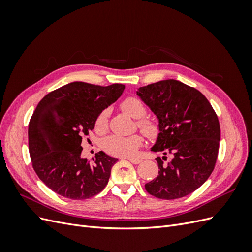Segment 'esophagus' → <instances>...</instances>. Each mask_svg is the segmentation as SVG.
<instances>
[{
  "mask_svg": "<svg viewBox=\"0 0 252 252\" xmlns=\"http://www.w3.org/2000/svg\"><path fill=\"white\" fill-rule=\"evenodd\" d=\"M128 161H130L132 164H140L142 162L140 158H128Z\"/></svg>",
  "mask_w": 252,
  "mask_h": 252,
  "instance_id": "esophagus-1",
  "label": "esophagus"
}]
</instances>
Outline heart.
<instances>
[{
	"mask_svg": "<svg viewBox=\"0 0 252 252\" xmlns=\"http://www.w3.org/2000/svg\"><path fill=\"white\" fill-rule=\"evenodd\" d=\"M121 109L128 113L134 119H138L136 125L144 135L149 139H154L158 134V125L156 121L145 117L147 110L144 103L140 98L135 96H128L121 103ZM108 110H103L95 121V130L98 132H104L108 126ZM142 140L140 135L133 134L129 136H123L113 134L105 139L103 143V148L107 154L121 157V158H130L133 157L139 147L141 146Z\"/></svg>",
	"mask_w": 252,
	"mask_h": 252,
	"instance_id": "1",
	"label": "heart"
}]
</instances>
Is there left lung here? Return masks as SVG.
<instances>
[{
	"mask_svg": "<svg viewBox=\"0 0 252 252\" xmlns=\"http://www.w3.org/2000/svg\"><path fill=\"white\" fill-rule=\"evenodd\" d=\"M136 94L158 119L159 133L151 150L164 154L157 158L158 177L145 189L163 200L192 193L216 166L220 139L216 111L199 90L177 80L140 87Z\"/></svg>",
	"mask_w": 252,
	"mask_h": 252,
	"instance_id": "8db88e82",
	"label": "left lung"
}]
</instances>
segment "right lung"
Segmentation results:
<instances>
[{
	"instance_id": "1",
	"label": "right lung",
	"mask_w": 252,
	"mask_h": 252,
	"mask_svg": "<svg viewBox=\"0 0 252 252\" xmlns=\"http://www.w3.org/2000/svg\"><path fill=\"white\" fill-rule=\"evenodd\" d=\"M124 89L122 84L104 87L73 82L51 91L37 104L28 125L29 155L37 177L52 191L85 200L107 185L118 159L100 151L90 163L81 158V143L94 128L98 114Z\"/></svg>"
}]
</instances>
